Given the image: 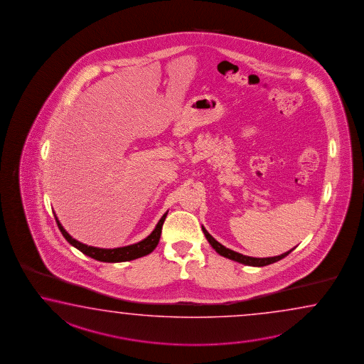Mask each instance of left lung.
<instances>
[{
  "mask_svg": "<svg viewBox=\"0 0 364 364\" xmlns=\"http://www.w3.org/2000/svg\"><path fill=\"white\" fill-rule=\"evenodd\" d=\"M202 230H203V233H205V236L208 238V244L213 246V249H215V252L218 254H220L222 257H225V258H228V259L235 260V262H238V263H242V264H246V266H252V267H263V266H268V264H272L274 262H277V260L282 259V258H285L288 254L293 252L294 249H291L289 252H284L282 255H277V257H269V258H252V257H247V255H242V254H240V252H233V250H230L228 247H225V246H223L222 244H219L218 241H216L215 238L213 237L210 233H208L206 228L202 225Z\"/></svg>",
  "mask_w": 364,
  "mask_h": 364,
  "instance_id": "left-lung-1",
  "label": "left lung"
}]
</instances>
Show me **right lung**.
I'll return each instance as SVG.
<instances>
[{
  "label": "right lung",
  "instance_id": "1",
  "mask_svg": "<svg viewBox=\"0 0 364 364\" xmlns=\"http://www.w3.org/2000/svg\"><path fill=\"white\" fill-rule=\"evenodd\" d=\"M166 216H167V213L161 218V220L156 224V228L149 235L148 237L144 238L140 242L134 244V245L115 247V249H101V247L85 245V244H82L77 240L71 237L67 233L66 230L62 227V224L58 220L57 215L54 214L55 222L58 224V228L62 232L63 237L66 238L71 245L75 246L77 250H80L82 254L88 255L90 258H93V259L100 260V262H107V263H118V262H128V260L137 259V258H141L144 255H148V254L153 252L156 249V245H158V242H159Z\"/></svg>",
  "mask_w": 364,
  "mask_h": 364
}]
</instances>
